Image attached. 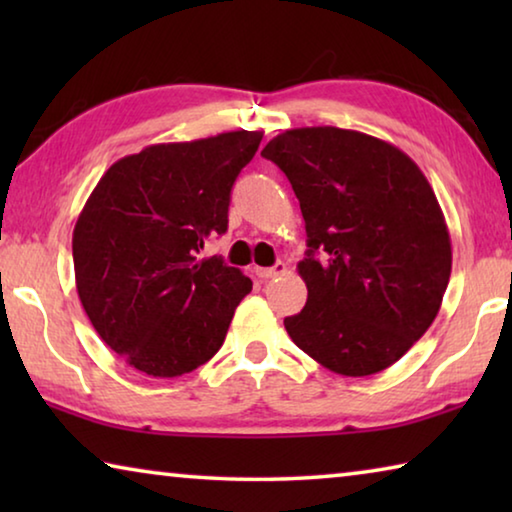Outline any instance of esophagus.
<instances>
[{
  "mask_svg": "<svg viewBox=\"0 0 512 512\" xmlns=\"http://www.w3.org/2000/svg\"><path fill=\"white\" fill-rule=\"evenodd\" d=\"M284 271H287V264L284 262H277L275 266H271V268H262V266H255V275L259 277V280H271V277H275V275H282Z\"/></svg>",
  "mask_w": 512,
  "mask_h": 512,
  "instance_id": "esophagus-1",
  "label": "esophagus"
}]
</instances>
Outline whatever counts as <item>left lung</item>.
I'll return each instance as SVG.
<instances>
[{
  "label": "left lung",
  "instance_id": "left-lung-1",
  "mask_svg": "<svg viewBox=\"0 0 512 512\" xmlns=\"http://www.w3.org/2000/svg\"><path fill=\"white\" fill-rule=\"evenodd\" d=\"M262 155L287 173L307 228L291 341L336 375L393 366L438 316L452 273L429 180L397 146L334 126L284 131Z\"/></svg>",
  "mask_w": 512,
  "mask_h": 512
}]
</instances>
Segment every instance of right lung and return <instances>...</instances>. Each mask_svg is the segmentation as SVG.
I'll list each match as a JSON object with an SVG mask.
<instances>
[{"mask_svg": "<svg viewBox=\"0 0 512 512\" xmlns=\"http://www.w3.org/2000/svg\"><path fill=\"white\" fill-rule=\"evenodd\" d=\"M264 131L151 144L103 173L74 225L76 291L101 341L149 377H180L223 345L253 282L221 257L232 185Z\"/></svg>", "mask_w": 512, "mask_h": 512, "instance_id": "1", "label": "right lung"}]
</instances>
